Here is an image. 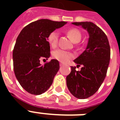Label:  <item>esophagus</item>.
<instances>
[{
	"mask_svg": "<svg viewBox=\"0 0 120 120\" xmlns=\"http://www.w3.org/2000/svg\"><path fill=\"white\" fill-rule=\"evenodd\" d=\"M60 67H62V66H63V64H60Z\"/></svg>",
	"mask_w": 120,
	"mask_h": 120,
	"instance_id": "obj_1",
	"label": "esophagus"
}]
</instances>
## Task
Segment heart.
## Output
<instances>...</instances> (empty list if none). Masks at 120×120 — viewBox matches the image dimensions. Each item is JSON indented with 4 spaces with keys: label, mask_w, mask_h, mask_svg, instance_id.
Returning a JSON list of instances; mask_svg holds the SVG:
<instances>
[{
    "label": "heart",
    "mask_w": 120,
    "mask_h": 120,
    "mask_svg": "<svg viewBox=\"0 0 120 120\" xmlns=\"http://www.w3.org/2000/svg\"><path fill=\"white\" fill-rule=\"evenodd\" d=\"M68 34L70 37L71 40L75 43L80 41L82 38V34L78 29H70L68 31ZM58 38H59V32L58 30L53 31L49 34L48 37V40L51 47H56L58 43ZM52 56L58 61H60V62L66 63L73 57V54L68 51L64 50L62 49H58L53 52Z\"/></svg>",
    "instance_id": "heart-1"
}]
</instances>
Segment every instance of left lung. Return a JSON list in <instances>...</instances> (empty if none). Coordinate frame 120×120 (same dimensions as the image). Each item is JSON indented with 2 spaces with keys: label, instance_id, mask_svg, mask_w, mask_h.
Segmentation results:
<instances>
[{
  "label": "left lung",
  "instance_id": "left-lung-1",
  "mask_svg": "<svg viewBox=\"0 0 120 120\" xmlns=\"http://www.w3.org/2000/svg\"><path fill=\"white\" fill-rule=\"evenodd\" d=\"M73 25L82 26L89 35L85 50L73 60L80 71L71 67L68 75L67 85L70 93L79 99H85L94 95L100 87L106 77L110 60V47L103 31L90 22H73Z\"/></svg>",
  "mask_w": 120,
  "mask_h": 120
}]
</instances>
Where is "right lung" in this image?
Masks as SVG:
<instances>
[{"label": "right lung", "mask_w": 120, "mask_h": 120, "mask_svg": "<svg viewBox=\"0 0 120 120\" xmlns=\"http://www.w3.org/2000/svg\"><path fill=\"white\" fill-rule=\"evenodd\" d=\"M67 23L40 19L25 26L19 35L13 50L14 73L29 93L41 95L52 85L60 68L59 62L52 59L41 65L40 62L50 56L49 34Z\"/></svg>", "instance_id": "add662e5"}]
</instances>
